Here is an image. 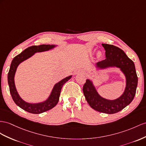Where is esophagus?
<instances>
[{"instance_id": "1", "label": "esophagus", "mask_w": 146, "mask_h": 146, "mask_svg": "<svg viewBox=\"0 0 146 146\" xmlns=\"http://www.w3.org/2000/svg\"><path fill=\"white\" fill-rule=\"evenodd\" d=\"M80 71H76V72H74V75H76V74H77L78 73H80Z\"/></svg>"}]
</instances>
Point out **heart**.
Segmentation results:
<instances>
[{
  "mask_svg": "<svg viewBox=\"0 0 146 146\" xmlns=\"http://www.w3.org/2000/svg\"><path fill=\"white\" fill-rule=\"evenodd\" d=\"M100 53H99V52H98V57H99V56H100Z\"/></svg>",
  "mask_w": 146,
  "mask_h": 146,
  "instance_id": "b5f03b06",
  "label": "heart"
}]
</instances>
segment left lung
Listing matches in <instances>:
<instances>
[{"mask_svg": "<svg viewBox=\"0 0 146 146\" xmlns=\"http://www.w3.org/2000/svg\"><path fill=\"white\" fill-rule=\"evenodd\" d=\"M106 50V59L94 66L96 72L109 68H118L125 77V88L120 96L115 99L104 98L99 94L92 79L88 78L83 91L89 105L95 110L107 114L121 111L132 102L137 86V76L134 62L124 51L113 45L102 44Z\"/></svg>", "mask_w": 146, "mask_h": 146, "instance_id": "obj_1", "label": "left lung"}]
</instances>
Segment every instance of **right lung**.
I'll return each mask as SVG.
<instances>
[{
    "instance_id": "1",
    "label": "right lung",
    "mask_w": 146,
    "mask_h": 146,
    "mask_svg": "<svg viewBox=\"0 0 146 146\" xmlns=\"http://www.w3.org/2000/svg\"><path fill=\"white\" fill-rule=\"evenodd\" d=\"M57 46L58 45L54 44H42L40 45V46H33L29 47L26 48L21 54L17 55L15 57H14L12 63H11L10 70L8 73V83L11 96L12 97L13 101L18 107H20L23 110L29 112V113L39 114L49 110L52 109V108H54L58 102L59 97L60 95L61 89L63 85L72 78V75L63 78V80L56 83L54 86L49 96H48L46 100L40 102L31 103L25 101L22 99L20 94H18L16 88L15 83V76L18 66H19L21 63L31 58L36 53L48 51L54 49V48L57 47Z\"/></svg>"
}]
</instances>
